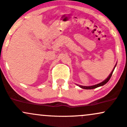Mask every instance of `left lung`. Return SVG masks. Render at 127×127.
Masks as SVG:
<instances>
[{
    "mask_svg": "<svg viewBox=\"0 0 127 127\" xmlns=\"http://www.w3.org/2000/svg\"><path fill=\"white\" fill-rule=\"evenodd\" d=\"M116 64L115 65V66H114V69H113V71H112L111 72V74L109 75V76H108V78H106V79H105L104 81H103L102 82L100 83H98V84H97V85H93V86H81V85H78V86H79V87H80L81 88H83V89H95V88H98V87H100V86H103V85H105V84H106V83H107L108 81L109 80V79H110V78H111V76H112V74H113V71H114V69H115L116 66Z\"/></svg>",
    "mask_w": 127,
    "mask_h": 127,
    "instance_id": "8db88e82",
    "label": "left lung"
}]
</instances>
